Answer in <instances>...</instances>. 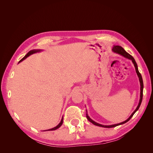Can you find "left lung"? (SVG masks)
<instances>
[{
	"label": "left lung",
	"mask_w": 153,
	"mask_h": 153,
	"mask_svg": "<svg viewBox=\"0 0 153 153\" xmlns=\"http://www.w3.org/2000/svg\"><path fill=\"white\" fill-rule=\"evenodd\" d=\"M112 51H113L114 52H115V53H118V54H119V55H121L122 56H123L124 57H126V59H129V60H131L132 62H133V64H134V66H135V68L136 73H137V75H138V78H139V81H140V95L139 103H138L137 108L135 110V111H134V112L132 113V114L130 115V116H129V117L128 119H126V121H124V122H122V123H118V124H112V125H107V126H106V125L100 124H99V123H96L95 121H93V120H92V119L89 117V115H88L87 112L86 113V117H87V119H88V121H90L91 123H92L93 124L96 125V126H100V127H103V128H108L115 127V126H119V125H121V124H124V123H127V122L129 121V119H130L133 117V115H134V114H135V113L137 112V111L138 110V108H139L140 106V105H141L142 101V97H143V84L142 77L141 74L139 73V71H138V66H137V63H136V62H135V60L134 59V58L131 56V55L130 54H129L128 52H126V51L124 50V49L123 47H121V46H118V45H117V46H114V47H113V48H112ZM86 112H87V110H86Z\"/></svg>",
	"instance_id": "left-lung-1"
}]
</instances>
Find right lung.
I'll return each instance as SVG.
<instances>
[{
  "label": "right lung",
  "instance_id": "1",
  "mask_svg": "<svg viewBox=\"0 0 153 153\" xmlns=\"http://www.w3.org/2000/svg\"><path fill=\"white\" fill-rule=\"evenodd\" d=\"M41 50H32L29 51V52L25 55V57H23V58L20 60V61H19V62H22V61H24V59H25L27 57H28L29 56H30V55L33 54V53H37V52H41ZM62 123H63V117H62V119H61V122H60V123L57 125V126H55V127H54V128H52V129H47V130H45V131H52V130H55V129H58L59 128L61 127V125L62 124Z\"/></svg>",
  "mask_w": 153,
  "mask_h": 153
}]
</instances>
